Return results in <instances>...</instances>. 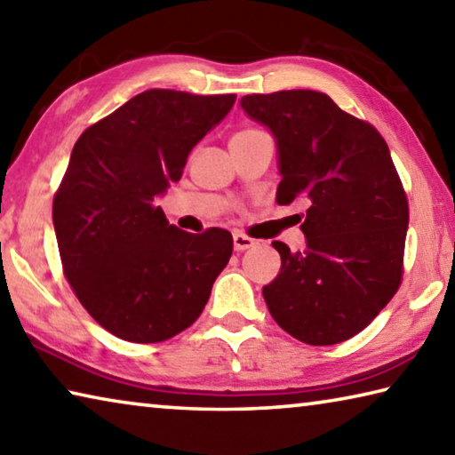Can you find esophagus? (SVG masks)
Masks as SVG:
<instances>
[{
  "instance_id": "esophagus-1",
  "label": "esophagus",
  "mask_w": 455,
  "mask_h": 455,
  "mask_svg": "<svg viewBox=\"0 0 455 455\" xmlns=\"http://www.w3.org/2000/svg\"><path fill=\"white\" fill-rule=\"evenodd\" d=\"M233 244H235V251L241 252V251L251 249V246H255L257 241H255V238L243 235V233H235L233 235Z\"/></svg>"
}]
</instances>
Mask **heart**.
<instances>
[{"label":"heart","instance_id":"1","mask_svg":"<svg viewBox=\"0 0 455 455\" xmlns=\"http://www.w3.org/2000/svg\"><path fill=\"white\" fill-rule=\"evenodd\" d=\"M251 132H257V130H244V132H238V134H251Z\"/></svg>","mask_w":455,"mask_h":455}]
</instances>
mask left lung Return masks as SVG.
Listing matches in <instances>:
<instances>
[{"label": "left lung", "mask_w": 455, "mask_h": 455, "mask_svg": "<svg viewBox=\"0 0 455 455\" xmlns=\"http://www.w3.org/2000/svg\"><path fill=\"white\" fill-rule=\"evenodd\" d=\"M273 134L276 203L303 198L305 251L275 241L281 271L263 287L279 327L309 345H335L375 319L402 283L407 198L387 144L327 94L287 90L241 98Z\"/></svg>", "instance_id": "1"}]
</instances>
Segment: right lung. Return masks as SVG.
I'll use <instances>...</instances> for the list:
<instances>
[{
    "instance_id": "obj_1",
    "label": "right lung",
    "mask_w": 455,
    "mask_h": 455,
    "mask_svg": "<svg viewBox=\"0 0 455 455\" xmlns=\"http://www.w3.org/2000/svg\"><path fill=\"white\" fill-rule=\"evenodd\" d=\"M235 100L146 90L74 144L53 198L61 265L86 311L124 341L158 343L190 327L233 255L228 230L184 233L156 200Z\"/></svg>"
}]
</instances>
